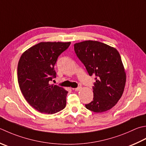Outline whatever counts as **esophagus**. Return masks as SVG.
Returning a JSON list of instances; mask_svg holds the SVG:
<instances>
[{
  "instance_id": "esophagus-1",
  "label": "esophagus",
  "mask_w": 146,
  "mask_h": 146,
  "mask_svg": "<svg viewBox=\"0 0 146 146\" xmlns=\"http://www.w3.org/2000/svg\"><path fill=\"white\" fill-rule=\"evenodd\" d=\"M81 89H82V87H77V88H74V90H75V91H79V90H80Z\"/></svg>"
}]
</instances>
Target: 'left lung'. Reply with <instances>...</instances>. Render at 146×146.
I'll list each match as a JSON object with an SVG mask.
<instances>
[{"mask_svg":"<svg viewBox=\"0 0 146 146\" xmlns=\"http://www.w3.org/2000/svg\"><path fill=\"white\" fill-rule=\"evenodd\" d=\"M74 50L88 75L96 76L93 101L85 107L95 113L111 109L121 98L126 82V73L118 51L93 40L76 43Z\"/></svg>","mask_w":146,"mask_h":146,"instance_id":"8db88e82","label":"left lung"}]
</instances>
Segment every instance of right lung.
I'll return each instance as SVG.
<instances>
[{"label":"right lung","mask_w":146,"mask_h":146,"mask_svg":"<svg viewBox=\"0 0 146 146\" xmlns=\"http://www.w3.org/2000/svg\"><path fill=\"white\" fill-rule=\"evenodd\" d=\"M71 42H40L22 54L18 65V81L24 98L34 109L52 115L64 109L68 92L50 84L59 56Z\"/></svg>","instance_id":"1"}]
</instances>
